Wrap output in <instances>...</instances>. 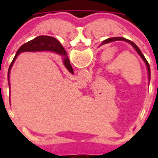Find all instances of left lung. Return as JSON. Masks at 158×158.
Listing matches in <instances>:
<instances>
[{"label": "left lung", "instance_id": "left-lung-1", "mask_svg": "<svg viewBox=\"0 0 158 158\" xmlns=\"http://www.w3.org/2000/svg\"><path fill=\"white\" fill-rule=\"evenodd\" d=\"M117 40H123V41H126L127 42V43H131V45L133 46L134 48L136 50V51L138 53H139V54L141 56V58H142V60L144 61L145 63L146 64V66H147V69H148V73H149V77H150V65H149V63H148V62L146 61V58L144 57V55H143V54L142 53V51H140V49L138 47V46L135 44V43H133L132 41H130V40H127V39H125V38H123V37H114V38H109V39H107V40H104L103 43H102V44H105V43H111V42H114V41H117Z\"/></svg>", "mask_w": 158, "mask_h": 158}]
</instances>
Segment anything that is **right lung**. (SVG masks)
Segmentation results:
<instances>
[{"mask_svg":"<svg viewBox=\"0 0 158 158\" xmlns=\"http://www.w3.org/2000/svg\"><path fill=\"white\" fill-rule=\"evenodd\" d=\"M51 51L53 52H56L58 54H63V55H66L65 50H64L62 44L59 43L58 40H56L55 38L51 37V36L47 35H40L38 37L35 38L34 40H31V41L27 42V43H24L23 45L18 49L17 52H16V55L14 57L13 60H12V63L9 65L8 68V73H9V70H10L11 67H12V64H13L14 61L16 60V57L19 53L25 52V51ZM64 65L66 67V69L71 73H73V70L70 65L69 60L68 58H65L64 59Z\"/></svg>","mask_w":158,"mask_h":158,"instance_id":"add662e5","label":"right lung"}]
</instances>
